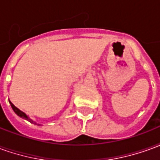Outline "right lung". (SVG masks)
<instances>
[{
	"label": "right lung",
	"instance_id": "right-lung-1",
	"mask_svg": "<svg viewBox=\"0 0 160 160\" xmlns=\"http://www.w3.org/2000/svg\"><path fill=\"white\" fill-rule=\"evenodd\" d=\"M9 103H10V104H11V107H12V109L13 110V111H14L16 114L19 116V118H23V119H26V120L29 121L30 122H32V123L37 124V125H41V124L37 123L35 121L32 120V119H31V118H30L29 117H28V116H27L26 113H25V112H23V111H20V110H19V109H18V108L16 107V106H14V105H13V104H12L11 101H9Z\"/></svg>",
	"mask_w": 160,
	"mask_h": 160
}]
</instances>
